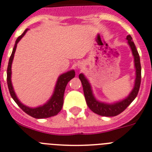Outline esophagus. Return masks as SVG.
I'll use <instances>...</instances> for the list:
<instances>
[{
  "label": "esophagus",
  "mask_w": 152,
  "mask_h": 152,
  "mask_svg": "<svg viewBox=\"0 0 152 152\" xmlns=\"http://www.w3.org/2000/svg\"><path fill=\"white\" fill-rule=\"evenodd\" d=\"M84 66H85V64H84V63L80 62V63H79V65H78V68H79V69H82V68L84 67Z\"/></svg>",
  "instance_id": "1"
}]
</instances>
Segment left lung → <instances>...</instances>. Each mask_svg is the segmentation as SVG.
<instances>
[{"mask_svg": "<svg viewBox=\"0 0 152 152\" xmlns=\"http://www.w3.org/2000/svg\"><path fill=\"white\" fill-rule=\"evenodd\" d=\"M126 40L128 41V45L132 50V54L134 57V66L136 69V79H135L134 87L126 98L112 104L100 102L96 99L93 94L91 86L87 78L85 76L83 73H80L79 75V78L81 80L82 85H83V91H84L85 98H86L87 105L94 113H97L98 115L104 116V117H114V116L118 115L120 113H122L127 107L133 102V100L136 98L138 95L141 83L140 58H139V53H138L136 45L132 41V39L130 35H127Z\"/></svg>", "mask_w": 152, "mask_h": 152, "instance_id": "8db88e82", "label": "left lung"}]
</instances>
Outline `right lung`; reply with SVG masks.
<instances>
[{
    "mask_svg": "<svg viewBox=\"0 0 152 152\" xmlns=\"http://www.w3.org/2000/svg\"><path fill=\"white\" fill-rule=\"evenodd\" d=\"M28 30V28L24 31L23 34L17 38L15 42L14 48L13 49L12 54L10 57L9 63H8L7 66V86L8 88H9L10 94L11 95L12 98L14 100V102H16L20 108L23 110V111L26 113L31 117H34V118L37 119H42V118H48V117H53V116L57 115V113H59L62 109L63 104H64V91H65V88L67 85L68 82L69 80L74 78L75 76V71L73 69L66 72V73H63L61 76L58 77L57 80V83L55 85V88H54V92L50 99L46 102L45 104L41 105V106L36 107H30L26 106V105L23 104L20 100L18 99L17 96H16V93H15L14 89H13V85H12L11 82V66L12 63H13V57H14L15 51H16V47H17V44L18 42L21 40L26 32Z\"/></svg>",
    "mask_w": 152,
    "mask_h": 152,
    "instance_id": "1",
    "label": "right lung"
}]
</instances>
